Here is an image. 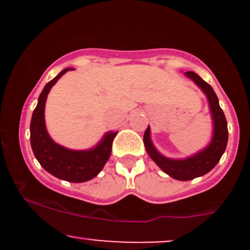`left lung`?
<instances>
[{
  "mask_svg": "<svg viewBox=\"0 0 250 250\" xmlns=\"http://www.w3.org/2000/svg\"><path fill=\"white\" fill-rule=\"evenodd\" d=\"M185 75L195 82V84L199 87L207 96L209 102V109L213 119V139L209 145L199 153L193 156H189L187 159H168L163 156L154 147L150 139V128H147L143 136L146 150L150 159L159 166L160 168L171 176L175 180L188 181L193 180L195 177H200L202 175L209 173L215 166L220 161L221 156L225 153L227 142H228V127H227V120L225 113L221 109L219 104V99L215 94L214 89L203 81L201 77L194 71H186Z\"/></svg>",
  "mask_w": 250,
  "mask_h": 250,
  "instance_id": "left-lung-1",
  "label": "left lung"
}]
</instances>
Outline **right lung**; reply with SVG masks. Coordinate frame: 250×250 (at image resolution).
I'll return each instance as SVG.
<instances>
[{"mask_svg": "<svg viewBox=\"0 0 250 250\" xmlns=\"http://www.w3.org/2000/svg\"><path fill=\"white\" fill-rule=\"evenodd\" d=\"M73 68H65L43 88L31 116L30 145L37 161L48 173L68 182H85L96 176L109 160L117 131H109L96 147L89 150H71L51 140L45 128L44 107L51 87Z\"/></svg>", "mask_w": 250, "mask_h": 250, "instance_id": "add662e5", "label": "right lung"}]
</instances>
